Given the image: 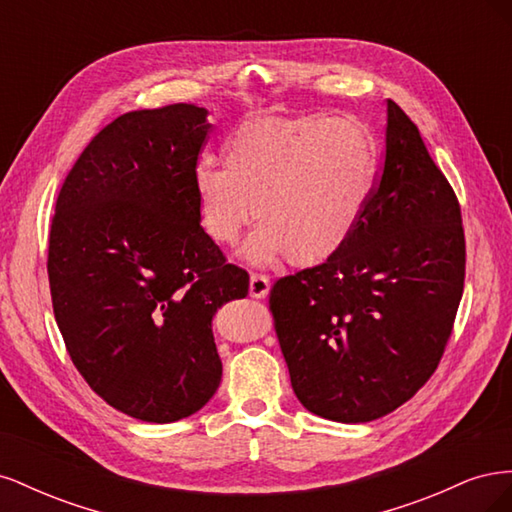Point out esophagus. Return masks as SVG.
Returning a JSON list of instances; mask_svg holds the SVG:
<instances>
[{"instance_id":"34e87169","label":"esophagus","mask_w":512,"mask_h":512,"mask_svg":"<svg viewBox=\"0 0 512 512\" xmlns=\"http://www.w3.org/2000/svg\"><path fill=\"white\" fill-rule=\"evenodd\" d=\"M271 290V280L262 273H252L250 275V297L254 299H265Z\"/></svg>"}]
</instances>
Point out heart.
Returning a JSON list of instances; mask_svg holds the SVG:
<instances>
[{
    "label": "heart",
    "mask_w": 512,
    "mask_h": 512,
    "mask_svg": "<svg viewBox=\"0 0 512 512\" xmlns=\"http://www.w3.org/2000/svg\"><path fill=\"white\" fill-rule=\"evenodd\" d=\"M376 141L359 119L256 117L224 145V166L200 162L192 188L207 237L230 247L256 211L243 247L252 265L286 254L318 265L342 252L376 188Z\"/></svg>",
    "instance_id": "heart-1"
}]
</instances>
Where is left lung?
<instances>
[{"label":"left lung","mask_w":512,"mask_h":512,"mask_svg":"<svg viewBox=\"0 0 512 512\" xmlns=\"http://www.w3.org/2000/svg\"><path fill=\"white\" fill-rule=\"evenodd\" d=\"M466 277L457 196L386 100L384 166L342 252L280 277L269 307L301 404L337 423L397 410L436 371Z\"/></svg>","instance_id":"1"}]
</instances>
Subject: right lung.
Instances as JSON below:
<instances>
[{
	"mask_svg": "<svg viewBox=\"0 0 512 512\" xmlns=\"http://www.w3.org/2000/svg\"><path fill=\"white\" fill-rule=\"evenodd\" d=\"M207 115L170 104L108 123L61 185L51 224L46 269L70 359L108 406L147 423H175L218 391L211 320L250 288L198 218Z\"/></svg>",
	"mask_w": 512,
	"mask_h": 512,
	"instance_id": "add662e5",
	"label": "right lung"
}]
</instances>
